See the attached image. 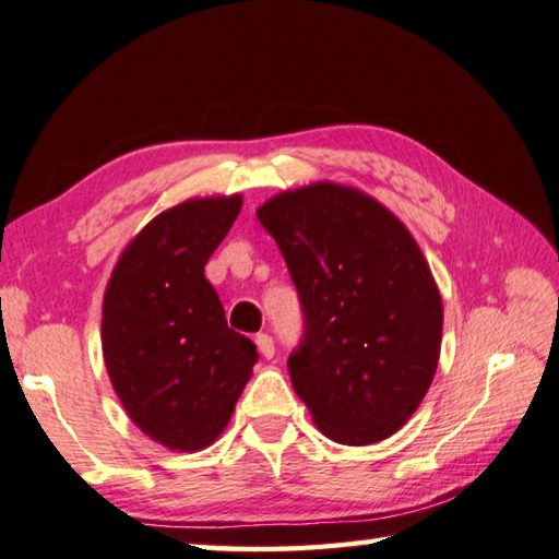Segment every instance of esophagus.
<instances>
[{"mask_svg": "<svg viewBox=\"0 0 559 559\" xmlns=\"http://www.w3.org/2000/svg\"><path fill=\"white\" fill-rule=\"evenodd\" d=\"M253 342H257L259 354H261L263 359H271L273 354H276V347H273V340L269 337V334L261 332V334H257V340H253Z\"/></svg>", "mask_w": 559, "mask_h": 559, "instance_id": "esophagus-1", "label": "esophagus"}]
</instances>
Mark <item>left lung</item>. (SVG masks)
<instances>
[{
  "mask_svg": "<svg viewBox=\"0 0 559 559\" xmlns=\"http://www.w3.org/2000/svg\"><path fill=\"white\" fill-rule=\"evenodd\" d=\"M257 217L288 263L306 337L288 371L318 430L340 444L399 432L435 379L442 296L408 227L359 188L320 180Z\"/></svg>",
  "mask_w": 559,
  "mask_h": 559,
  "instance_id": "obj_1",
  "label": "left lung"
}]
</instances>
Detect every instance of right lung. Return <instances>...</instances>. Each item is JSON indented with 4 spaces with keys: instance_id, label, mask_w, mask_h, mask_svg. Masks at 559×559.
Returning <instances> with one entry per match:
<instances>
[{
    "instance_id": "obj_1",
    "label": "right lung",
    "mask_w": 559,
    "mask_h": 559,
    "mask_svg": "<svg viewBox=\"0 0 559 559\" xmlns=\"http://www.w3.org/2000/svg\"><path fill=\"white\" fill-rule=\"evenodd\" d=\"M241 202L235 192L164 210L119 253L105 288L111 389L131 423L174 452H200L225 432L257 364V344L227 328L205 278Z\"/></svg>"
}]
</instances>
